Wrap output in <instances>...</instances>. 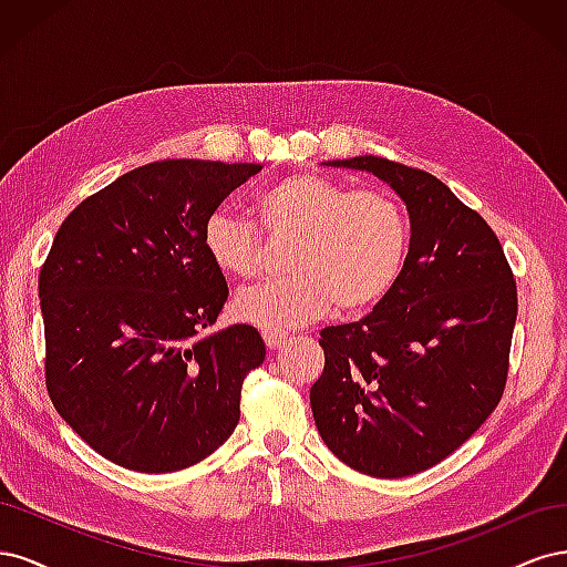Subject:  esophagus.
Wrapping results in <instances>:
<instances>
[{
  "label": "esophagus",
  "mask_w": 567,
  "mask_h": 567,
  "mask_svg": "<svg viewBox=\"0 0 567 567\" xmlns=\"http://www.w3.org/2000/svg\"><path fill=\"white\" fill-rule=\"evenodd\" d=\"M262 338H265V346L269 350H279L284 342L288 340V333H284V331H262Z\"/></svg>",
  "instance_id": "obj_1"
}]
</instances>
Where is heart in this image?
Returning <instances> with one entry per match:
<instances>
[{
  "label": "heart",
  "instance_id": "1",
  "mask_svg": "<svg viewBox=\"0 0 567 567\" xmlns=\"http://www.w3.org/2000/svg\"><path fill=\"white\" fill-rule=\"evenodd\" d=\"M260 225L293 238L290 274L246 286L234 298L236 317L262 331H288L315 321L336 302L357 315L379 305L398 284L409 252V219L383 188H350L317 173H290L257 194ZM203 248L225 274L260 271L265 244L255 221L215 210L203 225Z\"/></svg>",
  "mask_w": 567,
  "mask_h": 567
}]
</instances>
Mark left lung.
<instances>
[{"label":"left lung","mask_w":567,"mask_h":567,"mask_svg":"<svg viewBox=\"0 0 567 567\" xmlns=\"http://www.w3.org/2000/svg\"><path fill=\"white\" fill-rule=\"evenodd\" d=\"M367 169L406 203L411 241L398 284L364 319L326 326L310 390L321 440L371 477L433 468L499 404L518 290L499 238L431 173L379 156Z\"/></svg>","instance_id":"left-lung-1"}]
</instances>
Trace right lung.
<instances>
[{
  "mask_svg": "<svg viewBox=\"0 0 567 567\" xmlns=\"http://www.w3.org/2000/svg\"><path fill=\"white\" fill-rule=\"evenodd\" d=\"M260 169L148 163L84 198L56 231L40 269L47 392L117 466L182 471L234 433L265 342L246 323L205 336L229 288L203 225Z\"/></svg>",
  "mask_w": 567,
  "mask_h": 567,
  "instance_id": "right-lung-1",
  "label": "right lung"
}]
</instances>
